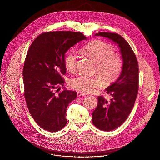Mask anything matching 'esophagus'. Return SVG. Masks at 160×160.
Listing matches in <instances>:
<instances>
[{
	"label": "esophagus",
	"mask_w": 160,
	"mask_h": 160,
	"mask_svg": "<svg viewBox=\"0 0 160 160\" xmlns=\"http://www.w3.org/2000/svg\"><path fill=\"white\" fill-rule=\"evenodd\" d=\"M87 95L86 93H85L83 92H77V95H78V97H82V96H84V95Z\"/></svg>",
	"instance_id": "1"
}]
</instances>
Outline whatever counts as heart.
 <instances>
[{
	"label": "heart",
	"instance_id": "heart-1",
	"mask_svg": "<svg viewBox=\"0 0 160 160\" xmlns=\"http://www.w3.org/2000/svg\"><path fill=\"white\" fill-rule=\"evenodd\" d=\"M83 50L97 62V70L108 83H112L119 75L123 65L121 56L114 53V48L110 44L96 40L83 47ZM77 52L70 50L65 58V65L69 71L75 70L77 63ZM72 87L84 92H93L103 85V80L99 75L88 76L79 74L70 79Z\"/></svg>",
	"mask_w": 160,
	"mask_h": 160
}]
</instances>
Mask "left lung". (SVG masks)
Returning a JSON list of instances; mask_svg holds the SVG:
<instances>
[{
  "label": "left lung",
  "mask_w": 160,
  "mask_h": 160,
  "mask_svg": "<svg viewBox=\"0 0 160 160\" xmlns=\"http://www.w3.org/2000/svg\"><path fill=\"white\" fill-rule=\"evenodd\" d=\"M96 36L108 38L118 44L123 65L118 78L105 88L112 98L98 96V105L92 112V122L98 129L109 131L121 126L131 113L138 92L139 67L137 58L128 42L119 34L98 32Z\"/></svg>",
  "instance_id": "obj_1"
}]
</instances>
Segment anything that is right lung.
<instances>
[{
    "label": "right lung",
    "mask_w": 160,
    "mask_h": 160,
    "mask_svg": "<svg viewBox=\"0 0 160 160\" xmlns=\"http://www.w3.org/2000/svg\"><path fill=\"white\" fill-rule=\"evenodd\" d=\"M86 39L78 32H48L38 36L29 48L22 72L24 97L32 118L43 129L57 132L67 123V106L77 93L55 90L65 83L62 75L66 73V52Z\"/></svg>",
    "instance_id": "obj_1"
}]
</instances>
